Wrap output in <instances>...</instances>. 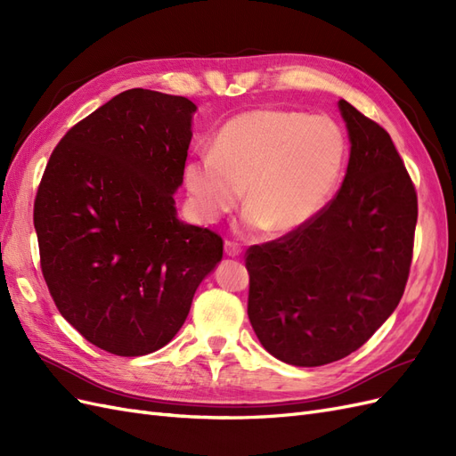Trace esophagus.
<instances>
[{
  "label": "esophagus",
  "mask_w": 456,
  "mask_h": 456,
  "mask_svg": "<svg viewBox=\"0 0 456 456\" xmlns=\"http://www.w3.org/2000/svg\"><path fill=\"white\" fill-rule=\"evenodd\" d=\"M224 253L228 255V256H240L241 255V247L238 245V243H233V241H224Z\"/></svg>",
  "instance_id": "obj_1"
}]
</instances>
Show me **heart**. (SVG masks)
<instances>
[{
  "instance_id": "obj_1",
  "label": "heart",
  "mask_w": 456,
  "mask_h": 456,
  "mask_svg": "<svg viewBox=\"0 0 456 456\" xmlns=\"http://www.w3.org/2000/svg\"><path fill=\"white\" fill-rule=\"evenodd\" d=\"M346 158V134L335 119L298 110H253L226 121L213 151L186 163L184 184L201 223L230 213L247 188L243 228L289 233L320 215Z\"/></svg>"
}]
</instances>
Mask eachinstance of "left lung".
I'll list each match as a JSON object with an SVG mask.
<instances>
[{"label": "left lung", "instance_id": "1", "mask_svg": "<svg viewBox=\"0 0 456 456\" xmlns=\"http://www.w3.org/2000/svg\"><path fill=\"white\" fill-rule=\"evenodd\" d=\"M338 108L352 142L338 194L308 224L245 253L249 322L297 367L362 348L397 308L412 260L419 203L403 159L377 121Z\"/></svg>", "mask_w": 456, "mask_h": 456}]
</instances>
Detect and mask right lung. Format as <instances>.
<instances>
[{"label": "right lung", "mask_w": 456, "mask_h": 456, "mask_svg": "<svg viewBox=\"0 0 456 456\" xmlns=\"http://www.w3.org/2000/svg\"><path fill=\"white\" fill-rule=\"evenodd\" d=\"M184 96L129 89L53 150L34 201L39 262L64 320L104 352L163 348L223 238L176 218L191 116Z\"/></svg>", "instance_id": "obj_1"}]
</instances>
